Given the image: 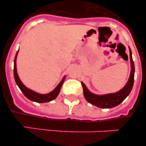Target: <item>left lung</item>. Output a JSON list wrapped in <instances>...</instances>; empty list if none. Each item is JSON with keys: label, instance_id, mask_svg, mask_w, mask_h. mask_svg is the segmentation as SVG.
Listing matches in <instances>:
<instances>
[{"label": "left lung", "instance_id": "1", "mask_svg": "<svg viewBox=\"0 0 146 146\" xmlns=\"http://www.w3.org/2000/svg\"><path fill=\"white\" fill-rule=\"evenodd\" d=\"M130 61H131V74L129 79L126 84V86L118 92L115 94H106V95H96L88 91L83 82L82 83L83 88V94L86 99L89 103L94 104L95 106L101 108H112L121 104L122 102L127 97L131 92L134 85V77H135V64L132 60L131 49L129 48Z\"/></svg>", "mask_w": 146, "mask_h": 146}]
</instances>
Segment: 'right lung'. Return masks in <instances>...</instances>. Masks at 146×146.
Masks as SVG:
<instances>
[{
    "label": "right lung",
    "mask_w": 146,
    "mask_h": 146,
    "mask_svg": "<svg viewBox=\"0 0 146 146\" xmlns=\"http://www.w3.org/2000/svg\"><path fill=\"white\" fill-rule=\"evenodd\" d=\"M17 55V52L16 55H15V61H14V76H15V80L17 85L18 86V87L20 88V89L21 90L22 92L23 93V94L25 95V97H27L28 99L31 100V101L36 102H38V103L48 102L52 101V100H53V99H55V98L57 97L59 92H60V88H61L62 85H63V82H64L65 77H64V79L62 80L61 82L58 84V86L55 88L52 92L49 93V94H38V93L34 92V91L27 88L23 84V82L20 81V78H19V77H18V74L17 73V68H16Z\"/></svg>",
    "instance_id": "right-lung-1"
}]
</instances>
